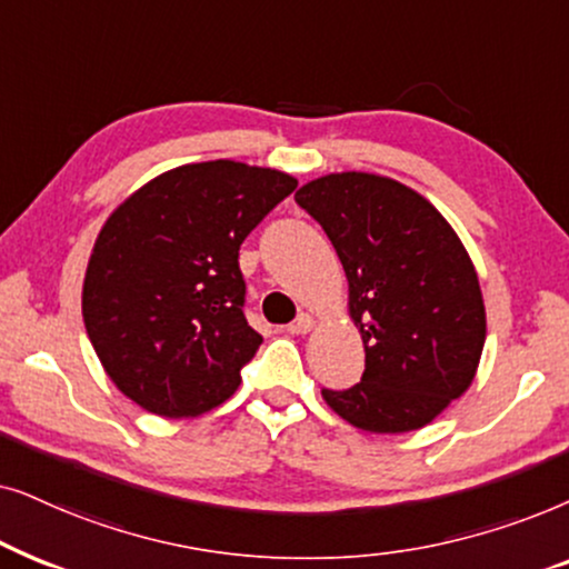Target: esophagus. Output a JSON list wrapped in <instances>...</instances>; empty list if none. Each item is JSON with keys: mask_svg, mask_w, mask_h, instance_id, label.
Instances as JSON below:
<instances>
[{"mask_svg": "<svg viewBox=\"0 0 569 569\" xmlns=\"http://www.w3.org/2000/svg\"><path fill=\"white\" fill-rule=\"evenodd\" d=\"M312 328H315V317L307 315V312H301L297 320L289 325V332H293V336H307V332L312 330Z\"/></svg>", "mask_w": 569, "mask_h": 569, "instance_id": "1", "label": "esophagus"}]
</instances>
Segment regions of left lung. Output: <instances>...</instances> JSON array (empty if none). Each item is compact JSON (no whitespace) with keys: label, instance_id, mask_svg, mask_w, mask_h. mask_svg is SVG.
Listing matches in <instances>:
<instances>
[{"label":"left lung","instance_id":"left-lung-1","mask_svg":"<svg viewBox=\"0 0 569 569\" xmlns=\"http://www.w3.org/2000/svg\"><path fill=\"white\" fill-rule=\"evenodd\" d=\"M293 197L336 247L367 353L361 382L322 390L325 403L372 435L427 427L471 388L487 340L471 254L427 197L382 173H325Z\"/></svg>","mask_w":569,"mask_h":569}]
</instances>
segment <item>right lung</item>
Wrapping results in <instances>:
<instances>
[{"label": "right lung", "mask_w": 569, "mask_h": 569, "mask_svg": "<svg viewBox=\"0 0 569 569\" xmlns=\"http://www.w3.org/2000/svg\"><path fill=\"white\" fill-rule=\"evenodd\" d=\"M239 161L184 163L113 208L82 280V320L103 372L132 403L187 419L237 392L262 343L244 317L239 247L297 189Z\"/></svg>", "instance_id": "right-lung-1"}]
</instances>
